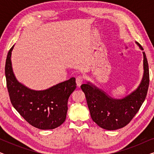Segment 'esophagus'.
<instances>
[{"instance_id":"34e87169","label":"esophagus","mask_w":154,"mask_h":154,"mask_svg":"<svg viewBox=\"0 0 154 154\" xmlns=\"http://www.w3.org/2000/svg\"><path fill=\"white\" fill-rule=\"evenodd\" d=\"M75 82H76L77 85L79 86V87H80L83 82V77L82 76V75H78L76 77V79H75Z\"/></svg>"}]
</instances>
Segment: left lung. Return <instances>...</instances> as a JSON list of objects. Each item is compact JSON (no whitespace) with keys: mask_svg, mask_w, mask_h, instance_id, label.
<instances>
[{"mask_svg":"<svg viewBox=\"0 0 154 154\" xmlns=\"http://www.w3.org/2000/svg\"><path fill=\"white\" fill-rule=\"evenodd\" d=\"M136 43L144 50L140 43ZM143 56L144 75L142 82L134 92L125 98L113 99L90 83L81 85L92 121L100 128L114 130L125 127L140 110L146 97L149 85V65L144 52Z\"/></svg>","mask_w":154,"mask_h":154,"instance_id":"obj_1","label":"left lung"}]
</instances>
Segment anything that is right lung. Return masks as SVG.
Instances as JSON below:
<instances>
[{"instance_id":"1","label":"right lung","mask_w":154,"mask_h":154,"mask_svg":"<svg viewBox=\"0 0 154 154\" xmlns=\"http://www.w3.org/2000/svg\"><path fill=\"white\" fill-rule=\"evenodd\" d=\"M10 48L6 59L5 73L8 91L14 108L33 127L51 130L66 120L67 103L76 88L75 78H71L45 90H33L19 83L12 68Z\"/></svg>"}]
</instances>
